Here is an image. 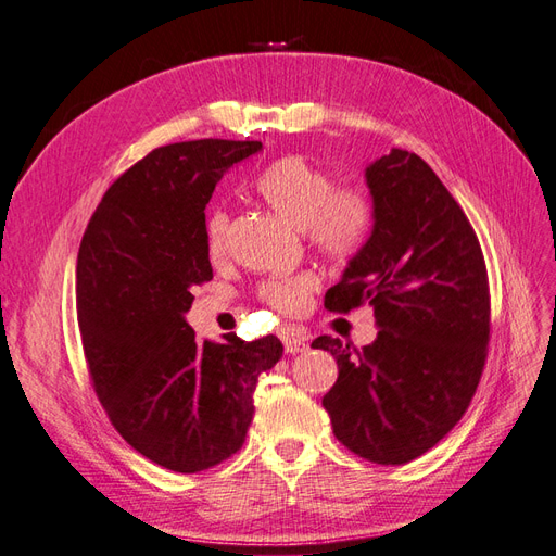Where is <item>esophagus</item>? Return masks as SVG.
<instances>
[{"mask_svg":"<svg viewBox=\"0 0 556 556\" xmlns=\"http://www.w3.org/2000/svg\"><path fill=\"white\" fill-rule=\"evenodd\" d=\"M288 343H290L292 348H299V345H301V341H299V339H288Z\"/></svg>","mask_w":556,"mask_h":556,"instance_id":"obj_1","label":"esophagus"}]
</instances>
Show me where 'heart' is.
Segmentation results:
<instances>
[{"label":"heart","mask_w":556,"mask_h":556,"mask_svg":"<svg viewBox=\"0 0 556 556\" xmlns=\"http://www.w3.org/2000/svg\"><path fill=\"white\" fill-rule=\"evenodd\" d=\"M257 192L285 223L304 231L327 257H348L355 252L371 223L366 197L355 188H336L331 174L306 157H285L268 166L257 178ZM227 233V213L215 211L206 225L208 255L213 260L225 257ZM315 290L317 280L304 274L266 282L260 294L274 315H290Z\"/></svg>","instance_id":"obj_1"}]
</instances>
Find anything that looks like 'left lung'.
<instances>
[{"label":"left lung","mask_w":556,"mask_h":556,"mask_svg":"<svg viewBox=\"0 0 556 556\" xmlns=\"http://www.w3.org/2000/svg\"><path fill=\"white\" fill-rule=\"evenodd\" d=\"M371 237L327 292L368 304L390 329L459 331L478 325L490 285L473 227L431 166L408 150L366 166ZM384 331L331 394L339 431L368 454H406L457 413L478 352L457 336Z\"/></svg>","instance_id":"obj_1"}]
</instances>
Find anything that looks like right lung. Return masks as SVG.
<instances>
[{
	"label": "right lung",
	"mask_w": 556,
	"mask_h": 556,
	"mask_svg": "<svg viewBox=\"0 0 556 556\" xmlns=\"http://www.w3.org/2000/svg\"><path fill=\"white\" fill-rule=\"evenodd\" d=\"M260 150L223 139L155 148L111 185L83 233L76 296L102 327L92 350L109 406L166 464L201 466L233 445L266 362V350L165 345L197 285L213 278L204 211L215 185Z\"/></svg>",
	"instance_id": "1"
}]
</instances>
